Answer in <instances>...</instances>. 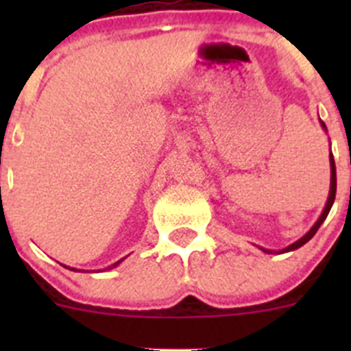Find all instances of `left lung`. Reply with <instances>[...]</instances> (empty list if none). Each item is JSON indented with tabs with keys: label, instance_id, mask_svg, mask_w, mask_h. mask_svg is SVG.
<instances>
[{
	"label": "left lung",
	"instance_id": "8db88e82",
	"mask_svg": "<svg viewBox=\"0 0 351 351\" xmlns=\"http://www.w3.org/2000/svg\"><path fill=\"white\" fill-rule=\"evenodd\" d=\"M320 125H322V128H324L325 132H327V126H325V123H324V121H320ZM334 198H336V163H334V156H332V153H330V191H328L327 204H325L324 210H322L320 218L316 219V223H315V225L311 226V228H309V232H308V234H306V235H302V237H300L299 241H295V243H291L290 246L283 247V250H280V251L267 250V247H260V250H262L263 253H269V255H271V253H278V255H281V253H288V251L299 250L300 246H304V244L308 243L309 239H311L313 235L316 234V230H318V228H320V225H322V223L325 221V218H327L328 210H330V207H332V204H334Z\"/></svg>",
	"mask_w": 351,
	"mask_h": 351
}]
</instances>
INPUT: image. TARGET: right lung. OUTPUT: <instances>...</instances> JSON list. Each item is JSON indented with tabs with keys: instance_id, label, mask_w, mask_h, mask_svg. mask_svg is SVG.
Returning <instances> with one entry per match:
<instances>
[{
	"instance_id": "1",
	"label": "right lung",
	"mask_w": 351,
	"mask_h": 351,
	"mask_svg": "<svg viewBox=\"0 0 351 351\" xmlns=\"http://www.w3.org/2000/svg\"><path fill=\"white\" fill-rule=\"evenodd\" d=\"M123 262V260H119V262H116V263H112V265H110V267L108 269H114V267H117V265H119V263ZM71 271H75V269H71Z\"/></svg>"
}]
</instances>
